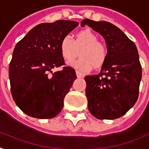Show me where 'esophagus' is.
<instances>
[{
    "instance_id": "obj_1",
    "label": "esophagus",
    "mask_w": 149,
    "mask_h": 149,
    "mask_svg": "<svg viewBox=\"0 0 149 149\" xmlns=\"http://www.w3.org/2000/svg\"><path fill=\"white\" fill-rule=\"evenodd\" d=\"M76 75H77V77H83V75L81 72H80L79 71H76Z\"/></svg>"
}]
</instances>
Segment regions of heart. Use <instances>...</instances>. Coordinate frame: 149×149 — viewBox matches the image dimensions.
<instances>
[{
	"label": "heart",
	"instance_id": "b5f03b06",
	"mask_svg": "<svg viewBox=\"0 0 149 149\" xmlns=\"http://www.w3.org/2000/svg\"><path fill=\"white\" fill-rule=\"evenodd\" d=\"M80 50V58L71 62L69 65L82 72H89L92 67L100 68L105 64L108 50L105 44L98 41V37L89 29L81 30L75 40L69 34H66L60 42V53L67 62L76 58Z\"/></svg>",
	"mask_w": 149,
	"mask_h": 149
}]
</instances>
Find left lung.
<instances>
[{
	"label": "left lung",
	"mask_w": 149,
	"mask_h": 149,
	"mask_svg": "<svg viewBox=\"0 0 149 149\" xmlns=\"http://www.w3.org/2000/svg\"><path fill=\"white\" fill-rule=\"evenodd\" d=\"M81 25H88L100 33L108 50L100 73L85 77L88 109L99 120L120 118L139 97L142 67L138 49L122 30L109 22L85 19Z\"/></svg>",
	"instance_id": "obj_1"
}]
</instances>
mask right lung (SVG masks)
Here are the masks:
<instances>
[{"mask_svg":"<svg viewBox=\"0 0 149 149\" xmlns=\"http://www.w3.org/2000/svg\"><path fill=\"white\" fill-rule=\"evenodd\" d=\"M77 25L72 20L39 24L15 45L9 66L10 91L26 115L51 119L63 109L65 95L77 76L72 68L65 66L60 42ZM61 66V71L52 72Z\"/></svg>","mask_w":149,"mask_h":149,"instance_id":"right-lung-1","label":"right lung"}]
</instances>
